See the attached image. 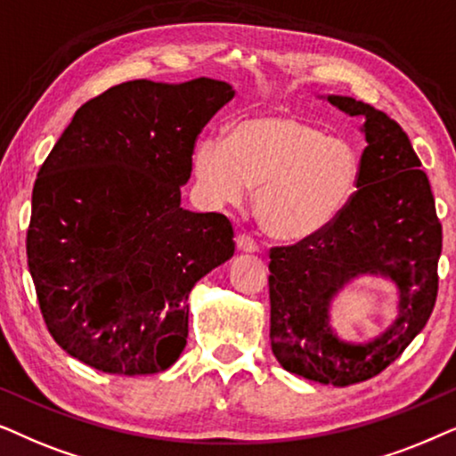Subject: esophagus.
I'll use <instances>...</instances> for the list:
<instances>
[{"label":"esophagus","mask_w":456,"mask_h":456,"mask_svg":"<svg viewBox=\"0 0 456 456\" xmlns=\"http://www.w3.org/2000/svg\"><path fill=\"white\" fill-rule=\"evenodd\" d=\"M238 250L246 254H254L258 252V244L250 238V235H238Z\"/></svg>","instance_id":"1"}]
</instances>
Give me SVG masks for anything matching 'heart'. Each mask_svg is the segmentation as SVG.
I'll return each instance as SVG.
<instances>
[{"instance_id":"1","label":"heart","mask_w":456,"mask_h":456,"mask_svg":"<svg viewBox=\"0 0 456 456\" xmlns=\"http://www.w3.org/2000/svg\"><path fill=\"white\" fill-rule=\"evenodd\" d=\"M196 187L212 206H238L256 187L254 215L265 233L300 241L330 229L356 198L359 150L311 120L263 112L233 125L229 139L206 135L191 151Z\"/></svg>"}]
</instances>
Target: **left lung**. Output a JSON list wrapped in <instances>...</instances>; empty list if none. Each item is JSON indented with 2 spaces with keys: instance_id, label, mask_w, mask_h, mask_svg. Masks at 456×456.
Here are the masks:
<instances>
[{
  "instance_id": "1",
  "label": "left lung",
  "mask_w": 456,
  "mask_h": 456,
  "mask_svg": "<svg viewBox=\"0 0 456 456\" xmlns=\"http://www.w3.org/2000/svg\"><path fill=\"white\" fill-rule=\"evenodd\" d=\"M321 97L365 120L361 187L330 229L271 250V348L285 371L344 387L384 371L426 327L438 296L442 224L403 126L354 97ZM361 276L393 285L397 317L367 343H348L332 330L330 305Z\"/></svg>"
}]
</instances>
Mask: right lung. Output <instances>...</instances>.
<instances>
[{
  "label": "right lung",
  "mask_w": 456,
  "mask_h": 456,
  "mask_svg": "<svg viewBox=\"0 0 456 456\" xmlns=\"http://www.w3.org/2000/svg\"><path fill=\"white\" fill-rule=\"evenodd\" d=\"M233 95L208 77L114 85L39 168L28 271L47 330L85 365L151 375L183 352L190 291L235 244L227 216L181 208V187L200 131Z\"/></svg>",
  "instance_id": "1"
}]
</instances>
